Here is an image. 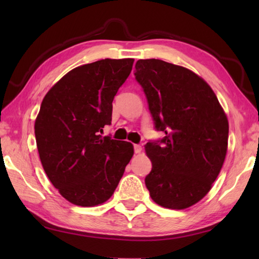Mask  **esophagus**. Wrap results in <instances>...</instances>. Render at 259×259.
Returning <instances> with one entry per match:
<instances>
[{
    "mask_svg": "<svg viewBox=\"0 0 259 259\" xmlns=\"http://www.w3.org/2000/svg\"><path fill=\"white\" fill-rule=\"evenodd\" d=\"M134 150H135V153L136 154H138V153H140L143 151V148L140 145H134Z\"/></svg>",
    "mask_w": 259,
    "mask_h": 259,
    "instance_id": "1",
    "label": "esophagus"
}]
</instances>
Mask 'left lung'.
I'll return each mask as SVG.
<instances>
[{
    "mask_svg": "<svg viewBox=\"0 0 259 259\" xmlns=\"http://www.w3.org/2000/svg\"><path fill=\"white\" fill-rule=\"evenodd\" d=\"M135 67L154 128L165 134L145 145L152 161L146 187L161 207L188 208L210 191L224 163L226 114L208 83L190 69L160 59H140Z\"/></svg>",
    "mask_w": 259,
    "mask_h": 259,
    "instance_id": "left-lung-1",
    "label": "left lung"
}]
</instances>
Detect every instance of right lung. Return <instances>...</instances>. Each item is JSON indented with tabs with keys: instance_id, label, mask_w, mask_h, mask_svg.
<instances>
[{
	"instance_id": "1",
	"label": "right lung",
	"mask_w": 259,
	"mask_h": 259,
	"mask_svg": "<svg viewBox=\"0 0 259 259\" xmlns=\"http://www.w3.org/2000/svg\"><path fill=\"white\" fill-rule=\"evenodd\" d=\"M134 59H102L72 69L48 91L35 120L41 163L65 199L94 207L111 198L134 155L133 144L103 137L113 99Z\"/></svg>"
}]
</instances>
